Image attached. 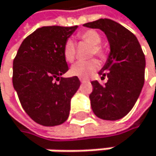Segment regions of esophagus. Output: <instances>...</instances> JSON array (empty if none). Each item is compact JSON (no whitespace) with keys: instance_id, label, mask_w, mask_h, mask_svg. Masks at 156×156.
Listing matches in <instances>:
<instances>
[{"instance_id":"1","label":"esophagus","mask_w":156,"mask_h":156,"mask_svg":"<svg viewBox=\"0 0 156 156\" xmlns=\"http://www.w3.org/2000/svg\"><path fill=\"white\" fill-rule=\"evenodd\" d=\"M80 80L81 83H84V82H88L89 81L88 80H85V79H80Z\"/></svg>"}]
</instances>
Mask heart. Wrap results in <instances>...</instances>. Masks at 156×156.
<instances>
[{
    "instance_id": "obj_1",
    "label": "heart",
    "mask_w": 156,
    "mask_h": 156,
    "mask_svg": "<svg viewBox=\"0 0 156 156\" xmlns=\"http://www.w3.org/2000/svg\"><path fill=\"white\" fill-rule=\"evenodd\" d=\"M77 40L80 42H84L92 46L90 55H96L100 59L106 58V51L104 48L100 45L101 36L100 34L94 31V30H87V31L81 32L76 35ZM62 54L67 62H74L76 58V46L72 40L65 41L62 48ZM100 67V63L97 60L92 59L89 61H80L75 63L70 69V74L72 76H79L80 79H87L91 75H93L95 71H97Z\"/></svg>"
}]
</instances>
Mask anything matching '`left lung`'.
<instances>
[{"instance_id":"8db88e82","label":"left lung","mask_w":156,"mask_h":156,"mask_svg":"<svg viewBox=\"0 0 156 156\" xmlns=\"http://www.w3.org/2000/svg\"><path fill=\"white\" fill-rule=\"evenodd\" d=\"M83 26L100 29L108 37L110 52L104 67L99 71L101 85L92 81L90 94L92 109L103 120L116 121L132 109L144 84L145 56L136 37L126 28L108 19L85 23Z\"/></svg>"}]
</instances>
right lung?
<instances>
[{"label":"right lung","mask_w":156,"mask_h":156,"mask_svg":"<svg viewBox=\"0 0 156 156\" xmlns=\"http://www.w3.org/2000/svg\"><path fill=\"white\" fill-rule=\"evenodd\" d=\"M76 28H38L23 40L13 62V86L20 104L30 117L44 126H55L67 120L71 98L80 85L77 76H62L68 71L62 48Z\"/></svg>","instance_id":"add662e5"}]
</instances>
